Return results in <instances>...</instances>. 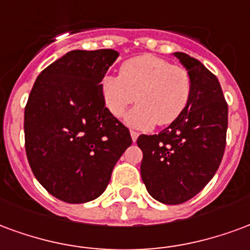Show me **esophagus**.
<instances>
[{
    "instance_id": "obj_1",
    "label": "esophagus",
    "mask_w": 250,
    "mask_h": 250,
    "mask_svg": "<svg viewBox=\"0 0 250 250\" xmlns=\"http://www.w3.org/2000/svg\"><path fill=\"white\" fill-rule=\"evenodd\" d=\"M130 136H132L133 143H136V141H137V138H138V133L134 132V130H132V132H130Z\"/></svg>"
}]
</instances>
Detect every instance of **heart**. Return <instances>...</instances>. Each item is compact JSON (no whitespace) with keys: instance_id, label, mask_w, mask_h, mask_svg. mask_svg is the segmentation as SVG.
Instances as JSON below:
<instances>
[{"instance_id":"b5f03b06","label":"heart","mask_w":250,"mask_h":250,"mask_svg":"<svg viewBox=\"0 0 250 250\" xmlns=\"http://www.w3.org/2000/svg\"><path fill=\"white\" fill-rule=\"evenodd\" d=\"M192 93L187 69L152 54L130 58L121 65L120 76L106 74L101 81V96L107 112L121 117L134 129H149L154 124L169 125L184 112Z\"/></svg>"}]
</instances>
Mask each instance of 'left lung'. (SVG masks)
<instances>
[{
	"label": "left lung",
	"instance_id": "8db88e82",
	"mask_svg": "<svg viewBox=\"0 0 250 250\" xmlns=\"http://www.w3.org/2000/svg\"><path fill=\"white\" fill-rule=\"evenodd\" d=\"M173 56L190 76V100L169 126L137 140L146 190L167 205L190 200L212 180L224 156L228 129V105L217 77L185 53Z\"/></svg>",
	"mask_w": 250,
	"mask_h": 250
}]
</instances>
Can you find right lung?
Segmentation results:
<instances>
[{"label":"right lung","mask_w":250,"mask_h":250,"mask_svg":"<svg viewBox=\"0 0 250 250\" xmlns=\"http://www.w3.org/2000/svg\"><path fill=\"white\" fill-rule=\"evenodd\" d=\"M120 53L72 50L41 72L29 94L23 129L29 165L52 196L69 204L100 197L132 145L107 112L101 81Z\"/></svg>","instance_id":"add662e5"}]
</instances>
